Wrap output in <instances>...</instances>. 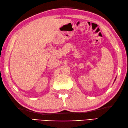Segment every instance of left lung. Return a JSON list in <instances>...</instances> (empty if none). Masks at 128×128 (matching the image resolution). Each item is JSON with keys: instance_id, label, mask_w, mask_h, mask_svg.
<instances>
[{"instance_id": "obj_1", "label": "left lung", "mask_w": 128, "mask_h": 128, "mask_svg": "<svg viewBox=\"0 0 128 128\" xmlns=\"http://www.w3.org/2000/svg\"><path fill=\"white\" fill-rule=\"evenodd\" d=\"M115 80H116V79H115Z\"/></svg>"}]
</instances>
